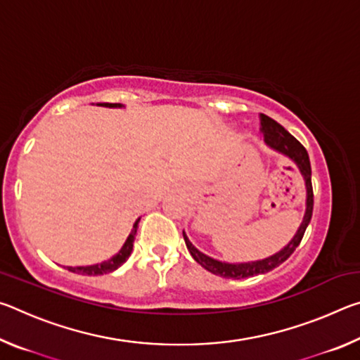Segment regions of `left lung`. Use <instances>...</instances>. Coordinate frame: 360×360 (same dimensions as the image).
I'll use <instances>...</instances> for the list:
<instances>
[{"instance_id":"8db88e82","label":"left lung","mask_w":360,"mask_h":360,"mask_svg":"<svg viewBox=\"0 0 360 360\" xmlns=\"http://www.w3.org/2000/svg\"><path fill=\"white\" fill-rule=\"evenodd\" d=\"M260 125L262 133H264V139L268 148L271 150L278 152L284 157L290 158L295 163L298 172L303 176L304 187H307V208H304L303 221L300 227L297 229L294 238H292L288 245H285L281 251L270 255V257L252 260V262H241V264H230V262H222L217 259H212L210 255L203 254L195 248L191 240L187 238L186 231H182L186 240V246L188 252L193 257L197 264L202 265L205 270H208L212 275L222 276V278H231V279H241V278H251L255 275H265V273L271 271L273 268H276L288 260L292 252L295 251V248L300 245V241L304 235L309 221L313 216V186H311V165H309V157L307 149L297 141V139L290 135V133L284 129L283 125H279L276 120L268 117L265 114H260Z\"/></svg>"}]
</instances>
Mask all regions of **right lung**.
<instances>
[{"label": "right lung", "instance_id": "add662e5", "mask_svg": "<svg viewBox=\"0 0 360 360\" xmlns=\"http://www.w3.org/2000/svg\"><path fill=\"white\" fill-rule=\"evenodd\" d=\"M96 106H103V108H124V105L120 103H96ZM141 219V217H139ZM139 219H136V222L133 224L131 233L129 235V238L125 240L124 246L120 248V251L112 255L109 260L101 262V264H95V265H85V266H66L70 271L77 273V275H87V276H98V275H106V273H111L114 270H117L119 266H122L127 262V259L130 257V254L133 251V241H135V235L138 230V224Z\"/></svg>", "mask_w": 360, "mask_h": 360}]
</instances>
